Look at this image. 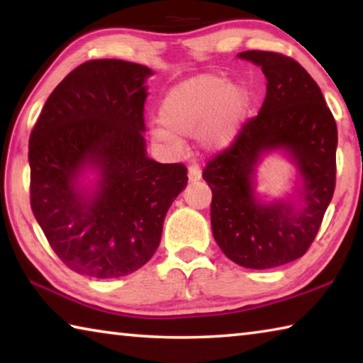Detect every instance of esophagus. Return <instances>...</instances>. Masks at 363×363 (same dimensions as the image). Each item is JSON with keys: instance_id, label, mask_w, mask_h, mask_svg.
<instances>
[{"instance_id": "esophagus-1", "label": "esophagus", "mask_w": 363, "mask_h": 363, "mask_svg": "<svg viewBox=\"0 0 363 363\" xmlns=\"http://www.w3.org/2000/svg\"><path fill=\"white\" fill-rule=\"evenodd\" d=\"M201 179V171L199 169V167H190L189 168V181L190 182H196Z\"/></svg>"}]
</instances>
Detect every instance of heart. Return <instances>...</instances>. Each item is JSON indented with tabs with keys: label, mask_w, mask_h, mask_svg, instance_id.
<instances>
[{
	"label": "heart",
	"mask_w": 363,
	"mask_h": 363,
	"mask_svg": "<svg viewBox=\"0 0 363 363\" xmlns=\"http://www.w3.org/2000/svg\"><path fill=\"white\" fill-rule=\"evenodd\" d=\"M250 94L243 84L214 73H200L168 91L160 118L150 126L153 140L181 149L182 138H200L206 152L225 150L247 118Z\"/></svg>",
	"instance_id": "1"
}]
</instances>
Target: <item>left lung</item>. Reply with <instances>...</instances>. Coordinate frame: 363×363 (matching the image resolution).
<instances>
[{
	"instance_id": "8db88e82",
	"label": "left lung",
	"mask_w": 363,
	"mask_h": 363,
	"mask_svg": "<svg viewBox=\"0 0 363 363\" xmlns=\"http://www.w3.org/2000/svg\"><path fill=\"white\" fill-rule=\"evenodd\" d=\"M237 57L261 67L266 99L203 171L213 192V237L238 266L279 267L306 253L333 199L337 130L320 88L296 60L267 51ZM274 152L297 173L292 192L281 197L257 192L259 167Z\"/></svg>"
}]
</instances>
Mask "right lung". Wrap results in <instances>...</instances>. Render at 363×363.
Segmentation results:
<instances>
[{
    "mask_svg": "<svg viewBox=\"0 0 363 363\" xmlns=\"http://www.w3.org/2000/svg\"><path fill=\"white\" fill-rule=\"evenodd\" d=\"M152 75L126 60L84 62L48 97L30 134L33 214L54 253L79 275L116 279L150 261L187 186L184 164L147 155Z\"/></svg>",
    "mask_w": 363,
    "mask_h": 363,
    "instance_id": "1",
    "label": "right lung"
}]
</instances>
